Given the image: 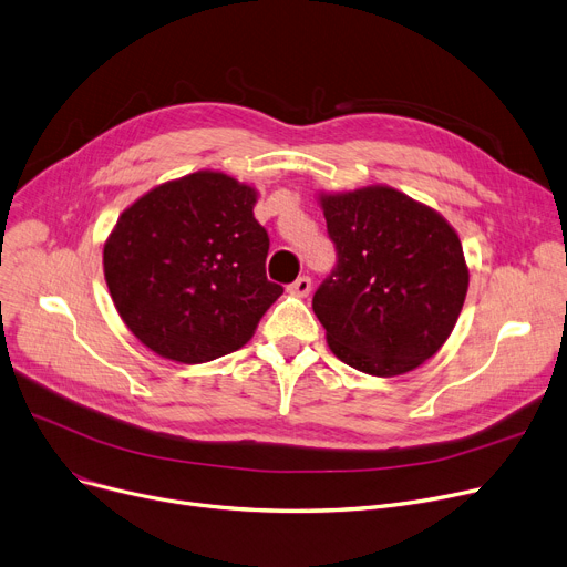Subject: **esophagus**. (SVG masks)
Here are the masks:
<instances>
[{
	"label": "esophagus",
	"instance_id": "1",
	"mask_svg": "<svg viewBox=\"0 0 567 567\" xmlns=\"http://www.w3.org/2000/svg\"><path fill=\"white\" fill-rule=\"evenodd\" d=\"M288 290H290L292 295L307 297V295L311 292V277H299V279H295V281L288 286Z\"/></svg>",
	"mask_w": 567,
	"mask_h": 567
}]
</instances>
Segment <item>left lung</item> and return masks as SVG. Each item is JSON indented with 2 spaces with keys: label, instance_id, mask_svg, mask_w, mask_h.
Segmentation results:
<instances>
[{
  "label": "left lung",
  "instance_id": "obj_1",
  "mask_svg": "<svg viewBox=\"0 0 567 567\" xmlns=\"http://www.w3.org/2000/svg\"><path fill=\"white\" fill-rule=\"evenodd\" d=\"M337 265L313 295L327 343L352 369L414 371L453 331L470 286L457 233L393 187L320 196Z\"/></svg>",
  "mask_w": 567,
  "mask_h": 567
}]
</instances>
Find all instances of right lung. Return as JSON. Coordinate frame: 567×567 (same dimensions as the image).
Here are the masks:
<instances>
[{"label":"right lung","mask_w":567,"mask_h":567,"mask_svg":"<svg viewBox=\"0 0 567 567\" xmlns=\"http://www.w3.org/2000/svg\"><path fill=\"white\" fill-rule=\"evenodd\" d=\"M256 192L215 172L164 183L132 204L105 245L114 305L146 348L204 363L240 350L284 288L265 275L270 238Z\"/></svg>","instance_id":"1"}]
</instances>
